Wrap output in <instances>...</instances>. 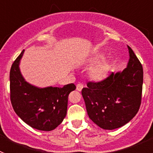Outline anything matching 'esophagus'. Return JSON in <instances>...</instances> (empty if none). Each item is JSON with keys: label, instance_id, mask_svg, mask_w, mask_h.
I'll list each match as a JSON object with an SVG mask.
<instances>
[{"label": "esophagus", "instance_id": "34e87169", "mask_svg": "<svg viewBox=\"0 0 153 153\" xmlns=\"http://www.w3.org/2000/svg\"><path fill=\"white\" fill-rule=\"evenodd\" d=\"M83 88V85L82 84V83H78V84L76 85V90H77L78 91H81Z\"/></svg>", "mask_w": 153, "mask_h": 153}]
</instances>
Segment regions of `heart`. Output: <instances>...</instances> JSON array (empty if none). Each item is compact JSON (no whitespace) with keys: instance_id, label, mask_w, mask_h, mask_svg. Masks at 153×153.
I'll return each instance as SVG.
<instances>
[{"instance_id":"heart-1","label":"heart","mask_w":153,"mask_h":153,"mask_svg":"<svg viewBox=\"0 0 153 153\" xmlns=\"http://www.w3.org/2000/svg\"><path fill=\"white\" fill-rule=\"evenodd\" d=\"M99 58H95L94 62H97ZM111 70V63L108 60H103L97 63L89 71L90 79L97 82H100L106 79Z\"/></svg>"}]
</instances>
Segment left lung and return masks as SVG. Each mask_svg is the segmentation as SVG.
<instances>
[{"label":"left lung","instance_id":"left-lung-1","mask_svg":"<svg viewBox=\"0 0 153 153\" xmlns=\"http://www.w3.org/2000/svg\"><path fill=\"white\" fill-rule=\"evenodd\" d=\"M129 60L122 72L112 73L100 82H88L82 95L90 120L103 129L123 126L140 107L143 83V66L128 46Z\"/></svg>","mask_w":153,"mask_h":153}]
</instances>
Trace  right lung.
<instances>
[{
  "label": "right lung",
  "instance_id": "add662e5",
  "mask_svg": "<svg viewBox=\"0 0 153 153\" xmlns=\"http://www.w3.org/2000/svg\"><path fill=\"white\" fill-rule=\"evenodd\" d=\"M24 51L14 60L10 71L12 106L17 115L33 129L51 131L63 122L67 115L68 96L76 89L74 83L63 87L38 88L30 84L19 68Z\"/></svg>",
  "mask_w": 153,
  "mask_h": 153
}]
</instances>
